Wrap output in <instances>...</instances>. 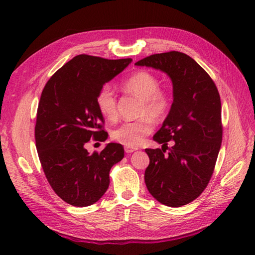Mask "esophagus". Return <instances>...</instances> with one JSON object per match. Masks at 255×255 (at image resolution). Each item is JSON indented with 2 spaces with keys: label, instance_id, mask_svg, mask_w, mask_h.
Returning <instances> with one entry per match:
<instances>
[{
  "label": "esophagus",
  "instance_id": "obj_1",
  "mask_svg": "<svg viewBox=\"0 0 255 255\" xmlns=\"http://www.w3.org/2000/svg\"><path fill=\"white\" fill-rule=\"evenodd\" d=\"M138 148H132V147H125V151H126V153H132L134 151H137Z\"/></svg>",
  "mask_w": 255,
  "mask_h": 255
}]
</instances>
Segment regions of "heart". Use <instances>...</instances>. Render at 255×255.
<instances>
[{"instance_id": "1", "label": "heart", "mask_w": 255, "mask_h": 255, "mask_svg": "<svg viewBox=\"0 0 255 255\" xmlns=\"http://www.w3.org/2000/svg\"><path fill=\"white\" fill-rule=\"evenodd\" d=\"M124 91L139 97L142 101L140 115H149L154 119L163 118L171 105V97L165 91L159 90L160 81L154 74L148 71H139L124 81ZM96 105L100 113L107 119L117 116V97L110 85H104L96 95ZM154 124L150 117L145 116L137 121L125 122L114 129V140L128 147H137L144 138L153 131Z\"/></svg>"}]
</instances>
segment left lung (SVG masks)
Here are the masks:
<instances>
[{
	"label": "left lung",
	"mask_w": 255,
	"mask_h": 255,
	"mask_svg": "<svg viewBox=\"0 0 255 255\" xmlns=\"http://www.w3.org/2000/svg\"><path fill=\"white\" fill-rule=\"evenodd\" d=\"M136 66L160 70L172 81L171 110L153 136L162 149H145L150 163L144 182L158 202L181 207L197 198L213 175L223 140L218 90L208 73L183 52L156 53Z\"/></svg>",
	"instance_id": "left-lung-1"
}]
</instances>
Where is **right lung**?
Masks as SVG:
<instances>
[{
  "instance_id": "add662e5",
  "label": "right lung",
  "mask_w": 255,
  "mask_h": 255,
  "mask_svg": "<svg viewBox=\"0 0 255 255\" xmlns=\"http://www.w3.org/2000/svg\"><path fill=\"white\" fill-rule=\"evenodd\" d=\"M130 62L79 55L59 69L42 90L35 127L38 156L52 189L70 205L96 203L110 186L112 166L124 158L121 143L110 142L93 154L85 144L92 138L107 139L96 95Z\"/></svg>"
}]
</instances>
